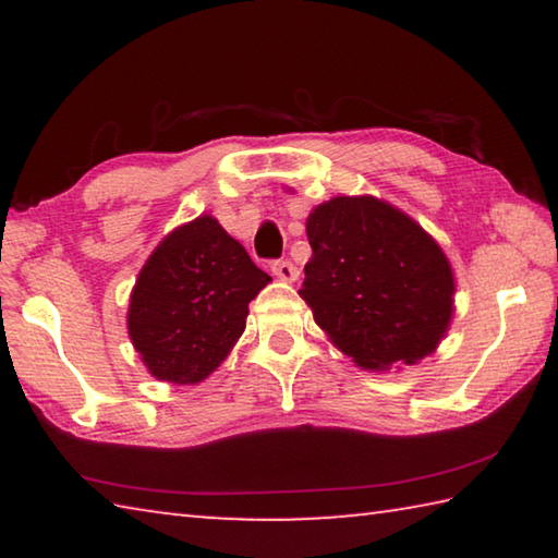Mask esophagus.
Wrapping results in <instances>:
<instances>
[{
    "instance_id": "34e87169",
    "label": "esophagus",
    "mask_w": 558,
    "mask_h": 558,
    "mask_svg": "<svg viewBox=\"0 0 558 558\" xmlns=\"http://www.w3.org/2000/svg\"><path fill=\"white\" fill-rule=\"evenodd\" d=\"M270 268H272V276L280 278V280H286V282L298 280V268L292 266L290 260H276Z\"/></svg>"
}]
</instances>
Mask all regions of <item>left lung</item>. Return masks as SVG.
<instances>
[{"instance_id":"left-lung-1","label":"left lung","mask_w":558,"mask_h":558,"mask_svg":"<svg viewBox=\"0 0 558 558\" xmlns=\"http://www.w3.org/2000/svg\"><path fill=\"white\" fill-rule=\"evenodd\" d=\"M300 298L362 369L415 364L446 337L452 268L430 233L376 196H335L307 216Z\"/></svg>"}]
</instances>
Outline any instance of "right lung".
Listing matches in <instances>:
<instances>
[{
  "mask_svg": "<svg viewBox=\"0 0 558 558\" xmlns=\"http://www.w3.org/2000/svg\"><path fill=\"white\" fill-rule=\"evenodd\" d=\"M270 282L214 216L179 226L153 251L130 295L128 332L159 381L199 384L245 329L248 302Z\"/></svg>",
  "mask_w": 558,
  "mask_h": 558,
  "instance_id": "1",
  "label": "right lung"
}]
</instances>
